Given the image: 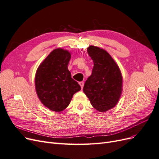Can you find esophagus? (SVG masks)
Returning <instances> with one entry per match:
<instances>
[{
  "label": "esophagus",
  "instance_id": "esophagus-1",
  "mask_svg": "<svg viewBox=\"0 0 159 159\" xmlns=\"http://www.w3.org/2000/svg\"><path fill=\"white\" fill-rule=\"evenodd\" d=\"M79 84L80 85L81 88H83V87H84V81H80V82H79Z\"/></svg>",
  "mask_w": 159,
  "mask_h": 159
}]
</instances>
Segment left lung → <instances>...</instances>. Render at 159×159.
<instances>
[{
	"instance_id": "8db88e82",
	"label": "left lung",
	"mask_w": 159,
	"mask_h": 159,
	"mask_svg": "<svg viewBox=\"0 0 159 159\" xmlns=\"http://www.w3.org/2000/svg\"><path fill=\"white\" fill-rule=\"evenodd\" d=\"M87 50L93 61V68L83 91L96 110L105 112L116 105L121 96L123 83L121 71L111 56L103 49L90 46Z\"/></svg>"
}]
</instances>
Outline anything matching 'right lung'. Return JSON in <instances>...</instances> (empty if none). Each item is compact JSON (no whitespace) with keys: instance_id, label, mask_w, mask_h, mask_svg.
<instances>
[{"instance_id":"obj_1","label":"right lung","mask_w":159,"mask_h":159,"mask_svg":"<svg viewBox=\"0 0 159 159\" xmlns=\"http://www.w3.org/2000/svg\"><path fill=\"white\" fill-rule=\"evenodd\" d=\"M70 58L68 50L55 49L36 71L35 86L38 98L46 107L56 112L68 107L74 94L81 89L68 69Z\"/></svg>"}]
</instances>
